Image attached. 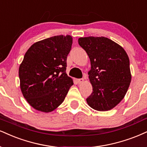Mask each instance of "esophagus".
Returning <instances> with one entry per match:
<instances>
[{"instance_id":"34e87169","label":"esophagus","mask_w":147,"mask_h":147,"mask_svg":"<svg viewBox=\"0 0 147 147\" xmlns=\"http://www.w3.org/2000/svg\"><path fill=\"white\" fill-rule=\"evenodd\" d=\"M77 82H78V84H82V82H84V79H82V78L78 79Z\"/></svg>"}]
</instances>
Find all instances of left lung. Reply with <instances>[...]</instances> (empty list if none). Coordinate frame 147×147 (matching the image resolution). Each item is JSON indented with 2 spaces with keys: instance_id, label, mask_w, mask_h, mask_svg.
Listing matches in <instances>:
<instances>
[{
  "instance_id": "obj_1",
  "label": "left lung",
  "mask_w": 147,
  "mask_h": 147,
  "mask_svg": "<svg viewBox=\"0 0 147 147\" xmlns=\"http://www.w3.org/2000/svg\"><path fill=\"white\" fill-rule=\"evenodd\" d=\"M78 43L91 65L88 75L93 92L86 102L97 111L112 110L124 98L131 82L127 54L120 45L105 37H80Z\"/></svg>"
}]
</instances>
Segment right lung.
<instances>
[{"instance_id":"1","label":"right lung","mask_w":147,"mask_h":147,"mask_svg":"<svg viewBox=\"0 0 147 147\" xmlns=\"http://www.w3.org/2000/svg\"><path fill=\"white\" fill-rule=\"evenodd\" d=\"M70 35H57L37 41L28 48L19 67L20 85L27 102L38 111L50 112L63 103L72 78L66 74Z\"/></svg>"}]
</instances>
